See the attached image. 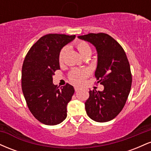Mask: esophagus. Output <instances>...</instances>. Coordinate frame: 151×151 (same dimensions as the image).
Wrapping results in <instances>:
<instances>
[{
	"label": "esophagus",
	"instance_id": "34e87169",
	"mask_svg": "<svg viewBox=\"0 0 151 151\" xmlns=\"http://www.w3.org/2000/svg\"><path fill=\"white\" fill-rule=\"evenodd\" d=\"M74 89H75L76 91H78L81 89V88L79 87V86H74Z\"/></svg>",
	"mask_w": 151,
	"mask_h": 151
}]
</instances>
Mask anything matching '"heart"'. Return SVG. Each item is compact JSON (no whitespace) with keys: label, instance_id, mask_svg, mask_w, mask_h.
<instances>
[{"label":"heart","instance_id":"heart-1","mask_svg":"<svg viewBox=\"0 0 151 151\" xmlns=\"http://www.w3.org/2000/svg\"><path fill=\"white\" fill-rule=\"evenodd\" d=\"M76 47L81 56H84L86 54H91V49L89 45L84 41H79L76 43ZM66 52V47L62 48L59 55V60L62 62L63 60L64 55ZM89 74V70L86 69L81 70H74L71 72L70 74V79L72 82L75 84H81L84 82L87 76Z\"/></svg>","mask_w":151,"mask_h":151}]
</instances>
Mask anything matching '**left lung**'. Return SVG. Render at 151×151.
Wrapping results in <instances>:
<instances>
[{
	"mask_svg": "<svg viewBox=\"0 0 151 151\" xmlns=\"http://www.w3.org/2000/svg\"><path fill=\"white\" fill-rule=\"evenodd\" d=\"M78 38L92 44L97 52L95 77L104 85L102 91H89L85 109L96 122L114 119L125 105L131 91L132 76L126 52L119 42L105 33H89Z\"/></svg>",
	"mask_w": 151,
	"mask_h": 151,
	"instance_id": "8db88e82",
	"label": "left lung"
}]
</instances>
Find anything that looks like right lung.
Instances as JSON below:
<instances>
[{
  "mask_svg": "<svg viewBox=\"0 0 151 151\" xmlns=\"http://www.w3.org/2000/svg\"><path fill=\"white\" fill-rule=\"evenodd\" d=\"M75 37L63 34L44 35L32 46L23 62L24 97L32 115L45 125H57L67 117V106L74 89L69 84L58 89L53 84L52 76L60 69V51Z\"/></svg>",
  "mask_w": 151,
  "mask_h": 151,
  "instance_id": "add662e5",
  "label": "right lung"
}]
</instances>
